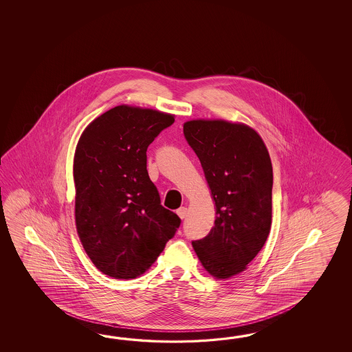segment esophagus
Listing matches in <instances>:
<instances>
[{
    "mask_svg": "<svg viewBox=\"0 0 352 352\" xmlns=\"http://www.w3.org/2000/svg\"><path fill=\"white\" fill-rule=\"evenodd\" d=\"M176 212H177V215H179V217H181V219H185V217H187V209L186 208H185V206L179 208V209L177 210Z\"/></svg>",
    "mask_w": 352,
    "mask_h": 352,
    "instance_id": "34e87169",
    "label": "esophagus"
}]
</instances>
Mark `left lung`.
<instances>
[{
  "instance_id": "left-lung-1",
  "label": "left lung",
  "mask_w": 352,
  "mask_h": 352,
  "mask_svg": "<svg viewBox=\"0 0 352 352\" xmlns=\"http://www.w3.org/2000/svg\"><path fill=\"white\" fill-rule=\"evenodd\" d=\"M184 135L201 162L217 206L214 228L194 240L211 276L226 279L245 270L264 247L272 223L273 168L261 135L226 120H190Z\"/></svg>"
}]
</instances>
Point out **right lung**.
Wrapping results in <instances>:
<instances>
[{"mask_svg": "<svg viewBox=\"0 0 352 352\" xmlns=\"http://www.w3.org/2000/svg\"><path fill=\"white\" fill-rule=\"evenodd\" d=\"M171 114L118 105L93 120L76 146L75 221L102 273L133 279L156 262L181 224L161 205L147 173V148Z\"/></svg>", "mask_w": 352, "mask_h": 352, "instance_id": "1", "label": "right lung"}]
</instances>
